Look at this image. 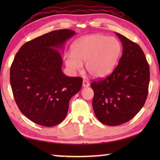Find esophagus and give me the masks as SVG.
<instances>
[{
	"label": "esophagus",
	"instance_id": "1",
	"mask_svg": "<svg viewBox=\"0 0 160 160\" xmlns=\"http://www.w3.org/2000/svg\"><path fill=\"white\" fill-rule=\"evenodd\" d=\"M90 86V82H88V80H84L82 81V87L83 88H88V87Z\"/></svg>",
	"mask_w": 160,
	"mask_h": 160
}]
</instances>
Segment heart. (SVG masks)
<instances>
[{
  "instance_id": "1",
  "label": "heart",
  "mask_w": 160,
  "mask_h": 160,
  "mask_svg": "<svg viewBox=\"0 0 160 160\" xmlns=\"http://www.w3.org/2000/svg\"><path fill=\"white\" fill-rule=\"evenodd\" d=\"M122 47L115 37L103 34L87 35L72 46V53L64 56L65 63L70 72L86 70L92 77L102 78L112 73L120 58Z\"/></svg>"
}]
</instances>
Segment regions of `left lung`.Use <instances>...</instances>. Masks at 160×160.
Segmentation results:
<instances>
[{"mask_svg":"<svg viewBox=\"0 0 160 160\" xmlns=\"http://www.w3.org/2000/svg\"><path fill=\"white\" fill-rule=\"evenodd\" d=\"M116 34L123 45L118 66L109 77L90 85L96 117L112 126L128 122L140 112L150 82V68L142 48L122 34Z\"/></svg>","mask_w":160,"mask_h":160,"instance_id":"left-lung-1","label":"left lung"}]
</instances>
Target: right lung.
Masks as SVG:
<instances>
[{
	"instance_id": "right-lung-1",
	"label": "right lung",
	"mask_w": 160,
	"mask_h": 160,
	"mask_svg": "<svg viewBox=\"0 0 160 160\" xmlns=\"http://www.w3.org/2000/svg\"><path fill=\"white\" fill-rule=\"evenodd\" d=\"M75 34L70 29L54 30L28 42L16 53L10 67V85L20 112L43 126L64 120L71 97L80 90L81 78L62 72L59 50Z\"/></svg>"
}]
</instances>
